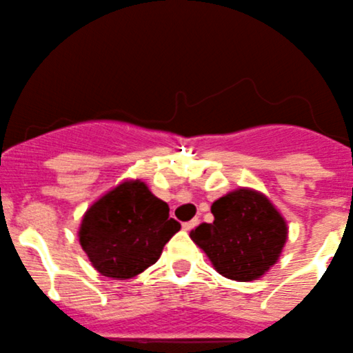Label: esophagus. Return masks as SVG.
I'll return each mask as SVG.
<instances>
[{
	"mask_svg": "<svg viewBox=\"0 0 353 353\" xmlns=\"http://www.w3.org/2000/svg\"><path fill=\"white\" fill-rule=\"evenodd\" d=\"M197 221H199V220H197V218H194V220H190V221H183L182 229L183 230H192L194 227H196V225H197Z\"/></svg>",
	"mask_w": 353,
	"mask_h": 353,
	"instance_id": "1",
	"label": "esophagus"
}]
</instances>
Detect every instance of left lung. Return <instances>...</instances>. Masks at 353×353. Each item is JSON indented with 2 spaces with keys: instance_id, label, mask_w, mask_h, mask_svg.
I'll return each instance as SVG.
<instances>
[{
  "instance_id": "1",
  "label": "left lung",
  "mask_w": 353,
  "mask_h": 353,
  "mask_svg": "<svg viewBox=\"0 0 353 353\" xmlns=\"http://www.w3.org/2000/svg\"><path fill=\"white\" fill-rule=\"evenodd\" d=\"M213 223H201L190 239L208 254L218 274L248 283L279 260L288 225L267 196L237 189L211 204Z\"/></svg>"
}]
</instances>
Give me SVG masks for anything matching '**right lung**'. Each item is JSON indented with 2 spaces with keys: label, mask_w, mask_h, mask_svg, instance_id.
<instances>
[{
  "label": "right lung",
  "mask_w": 353,
  "mask_h": 353,
  "mask_svg": "<svg viewBox=\"0 0 353 353\" xmlns=\"http://www.w3.org/2000/svg\"><path fill=\"white\" fill-rule=\"evenodd\" d=\"M179 230L164 201L142 180H126L88 208L78 236L95 270L124 281L156 263Z\"/></svg>",
  "instance_id": "add662e5"
}]
</instances>
